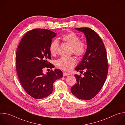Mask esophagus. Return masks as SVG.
<instances>
[{
  "label": "esophagus",
  "mask_w": 125,
  "mask_h": 125,
  "mask_svg": "<svg viewBox=\"0 0 125 125\" xmlns=\"http://www.w3.org/2000/svg\"><path fill=\"white\" fill-rule=\"evenodd\" d=\"M63 75L64 77H65V76L69 75V73H67V72H63Z\"/></svg>",
  "instance_id": "esophagus-1"
}]
</instances>
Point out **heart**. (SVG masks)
Listing matches in <instances>:
<instances>
[{
  "mask_svg": "<svg viewBox=\"0 0 125 125\" xmlns=\"http://www.w3.org/2000/svg\"><path fill=\"white\" fill-rule=\"evenodd\" d=\"M61 40L71 46V51L78 57L83 55L86 50V45L84 42L80 41L78 35L74 32H71L65 34L61 37ZM59 42L57 40L53 41L49 45L50 54L54 56L58 53ZM76 63L74 57H63L55 61L56 66L62 70L70 71Z\"/></svg>",
  "mask_w": 125,
  "mask_h": 125,
  "instance_id": "b5f03b06",
  "label": "heart"
}]
</instances>
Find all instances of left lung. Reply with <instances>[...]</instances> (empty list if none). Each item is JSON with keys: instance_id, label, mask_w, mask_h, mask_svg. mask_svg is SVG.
<instances>
[{"instance_id": "1", "label": "left lung", "mask_w": 125, "mask_h": 125, "mask_svg": "<svg viewBox=\"0 0 125 125\" xmlns=\"http://www.w3.org/2000/svg\"><path fill=\"white\" fill-rule=\"evenodd\" d=\"M83 32L86 38V50L80 63L75 68L77 71L85 72L75 75L77 82L71 87V92L77 98L90 100L101 90L107 78L108 65L106 50L97 33L88 28H75Z\"/></svg>"}]
</instances>
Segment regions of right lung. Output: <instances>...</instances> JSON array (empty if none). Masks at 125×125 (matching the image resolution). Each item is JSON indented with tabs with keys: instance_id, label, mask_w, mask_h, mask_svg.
I'll return each mask as SVG.
<instances>
[{
	"instance_id": "1",
	"label": "right lung",
	"mask_w": 125,
	"mask_h": 125,
	"mask_svg": "<svg viewBox=\"0 0 125 125\" xmlns=\"http://www.w3.org/2000/svg\"><path fill=\"white\" fill-rule=\"evenodd\" d=\"M56 33L36 29L23 37L16 52V70L19 81L26 93L35 99L44 98L52 94L53 83L63 77L59 69L44 74L45 67L52 68L49 45Z\"/></svg>"
}]
</instances>
